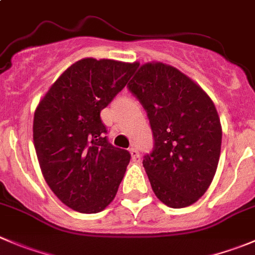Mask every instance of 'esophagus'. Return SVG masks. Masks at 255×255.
<instances>
[{
    "instance_id": "obj_1",
    "label": "esophagus",
    "mask_w": 255,
    "mask_h": 255,
    "mask_svg": "<svg viewBox=\"0 0 255 255\" xmlns=\"http://www.w3.org/2000/svg\"><path fill=\"white\" fill-rule=\"evenodd\" d=\"M129 152H130V155H132V160H133V162L139 163L140 162V154H139V152H138L137 148L132 147L129 149Z\"/></svg>"
}]
</instances>
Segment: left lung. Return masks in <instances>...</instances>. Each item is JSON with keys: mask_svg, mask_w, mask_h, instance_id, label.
<instances>
[{"mask_svg": "<svg viewBox=\"0 0 255 255\" xmlns=\"http://www.w3.org/2000/svg\"><path fill=\"white\" fill-rule=\"evenodd\" d=\"M128 88L147 111L154 138L153 152L143 159L153 192L170 208L196 203L221 157L222 126L213 101L192 78L162 62L140 66Z\"/></svg>", "mask_w": 255, "mask_h": 255, "instance_id": "1", "label": "left lung"}]
</instances>
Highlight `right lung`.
Instances as JSON below:
<instances>
[{"mask_svg": "<svg viewBox=\"0 0 255 255\" xmlns=\"http://www.w3.org/2000/svg\"><path fill=\"white\" fill-rule=\"evenodd\" d=\"M138 63L83 58L51 86L34 111L33 143L44 180L80 213L102 212L117 194L130 154L111 144L101 111Z\"/></svg>", "mask_w": 255, "mask_h": 255, "instance_id": "obj_1", "label": "right lung"}]
</instances>
